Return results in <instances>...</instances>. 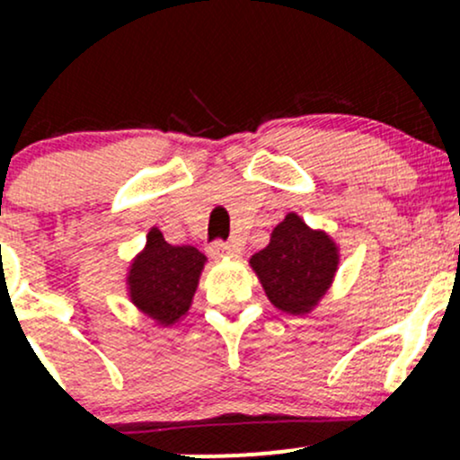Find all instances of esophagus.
Segmentation results:
<instances>
[{
	"mask_svg": "<svg viewBox=\"0 0 460 460\" xmlns=\"http://www.w3.org/2000/svg\"><path fill=\"white\" fill-rule=\"evenodd\" d=\"M209 255H212L214 260H220V257H237L240 255V246L225 244V242H214V244L209 246Z\"/></svg>",
	"mask_w": 460,
	"mask_h": 460,
	"instance_id": "esophagus-1",
	"label": "esophagus"
}]
</instances>
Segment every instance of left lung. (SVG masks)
I'll list each match as a JSON object with an SVG mask.
<instances>
[{
    "label": "left lung",
    "instance_id": "1",
    "mask_svg": "<svg viewBox=\"0 0 460 460\" xmlns=\"http://www.w3.org/2000/svg\"><path fill=\"white\" fill-rule=\"evenodd\" d=\"M248 263L274 307L307 315L335 281L340 246L326 231L311 229L296 212H289L272 229L268 246Z\"/></svg>",
    "mask_w": 460,
    "mask_h": 460
}]
</instances>
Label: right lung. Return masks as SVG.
I'll list each match as a JSON object with an SVG mask.
<instances>
[{
	"instance_id": "right-lung-1",
	"label": "right lung",
	"mask_w": 460,
	"mask_h": 460,
	"mask_svg": "<svg viewBox=\"0 0 460 460\" xmlns=\"http://www.w3.org/2000/svg\"><path fill=\"white\" fill-rule=\"evenodd\" d=\"M205 261L199 248L168 244L162 231L151 226L145 248L125 274L129 303L155 324H177L188 315Z\"/></svg>"
}]
</instances>
